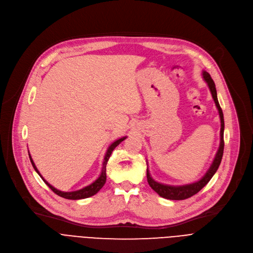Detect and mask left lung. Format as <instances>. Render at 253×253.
Listing matches in <instances>:
<instances>
[{
	"label": "left lung",
	"instance_id": "8db88e82",
	"mask_svg": "<svg viewBox=\"0 0 253 253\" xmlns=\"http://www.w3.org/2000/svg\"><path fill=\"white\" fill-rule=\"evenodd\" d=\"M202 75H203V78H204L205 82L207 83V84H208V86L210 88L213 100H214V102L216 104V107L218 109V112H219L220 121H221L220 145H219L218 151H217V153L214 157L213 163L210 166V168L208 169V170L206 171V173L199 180H197L195 182H192V183H189V185L170 186V185H165V183H160L158 181H155L151 177V175L149 173V169L147 168L146 176H147V181L149 183V186L160 197H163V198L168 199V200H185V199L191 198L192 196L196 195L198 192H200L207 185V183L210 181V179L213 177V175L217 171V169H218V168L221 164V160H222L223 151H224V116H223V112H222V109H221V107L219 105V102H218L217 90H216L214 81L212 80L211 76L206 71H203Z\"/></svg>",
	"mask_w": 253,
	"mask_h": 253
}]
</instances>
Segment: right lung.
I'll use <instances>...</instances> for the list:
<instances>
[{"label": "right lung", "instance_id": "right-lung-1", "mask_svg": "<svg viewBox=\"0 0 253 253\" xmlns=\"http://www.w3.org/2000/svg\"><path fill=\"white\" fill-rule=\"evenodd\" d=\"M126 139V136L125 137H122V138H119V139H117L116 141H114L109 147H108V149H107V152H106V154H105V157H104V162H103V168H102V171H101V174H100V176L95 180V181H93L90 183V185H88V186H86V187H84V188H83V189H81V190H78V191H74V192H61V191H59V190H57V189H55L54 187H52L50 183H48V181H46L45 180L43 177H42V175L40 174V172H39V170L37 169V168H36V166H35V164H34V162H33V159H32V157H31V155L29 154V157H30V160H31V164H32V166H33V168H34V169H35V171L40 175V177L43 179V181L46 183V185L56 194V195H58L59 197H62V198H64V199H68V200H80V199H85V198H89V197H91V196H94V195H96L103 187H104V185H105V182H106V179H107V175H106V166H107V163H108V160H109V158H110V156H111V154H112V152H113V150L116 148L123 140H125Z\"/></svg>", "mask_w": 253, "mask_h": 253}]
</instances>
